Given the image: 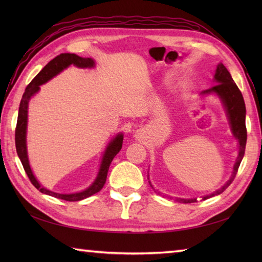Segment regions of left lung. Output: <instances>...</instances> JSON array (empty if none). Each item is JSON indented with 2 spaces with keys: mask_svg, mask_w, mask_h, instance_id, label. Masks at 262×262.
<instances>
[{
  "mask_svg": "<svg viewBox=\"0 0 262 262\" xmlns=\"http://www.w3.org/2000/svg\"><path fill=\"white\" fill-rule=\"evenodd\" d=\"M214 81L216 82V84L214 86L207 89V90L203 91L202 94L215 93L216 96H219L220 99L222 100V102H223L224 108L226 110V115L229 117L233 136H234L238 142V155L236 158V162L234 166H233V172L230 180L227 181L223 187L220 188L219 190L214 191L211 194H208V196H204L203 200L222 193L233 182V180H234V178L236 176V172L238 170V166H240L241 161L244 157V151H246V144H247L246 104H244L242 93L240 90H238L235 82L233 81L230 72L227 71V69L222 63L217 65V69L214 75ZM149 185H151V187L154 189L151 181H149ZM176 200L183 204L197 202L196 198L193 199L176 198Z\"/></svg>",
  "mask_w": 262,
  "mask_h": 262,
  "instance_id": "obj_1",
  "label": "left lung"
}]
</instances>
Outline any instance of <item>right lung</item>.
Returning a JSON list of instances; mask_svg holds the SVG:
<instances>
[{
    "mask_svg": "<svg viewBox=\"0 0 262 262\" xmlns=\"http://www.w3.org/2000/svg\"><path fill=\"white\" fill-rule=\"evenodd\" d=\"M72 64L81 69H86V68L91 69V68H94V65H96L92 58H83V57L77 56L75 54H69V53L60 54L54 59H52L51 62H49L45 68H43L35 76V79L28 84V86L25 90L24 96H22L20 107H19L18 121H16V127H15V147H16V153H18V157L21 161L22 165H24V169L26 171L28 178H29V180L31 181L32 185L35 186L39 191L49 194V196H53L55 198L68 200V202H79V200L85 199L101 190L102 187L104 186L105 180H107V174H108V170H109L111 161L114 160V158L121 149L124 135L118 134L113 141L109 143L108 147L105 148L104 151L103 158L101 161V165H100V169H99V173L92 185L81 192L69 193V194L53 192L40 186V183L37 181V179L31 171L29 160H28L27 143H26L27 122H28V103H29V100L31 99L32 96H35V94L39 91L41 84L53 79L54 76L59 74L60 72L65 70L66 68H69V66Z\"/></svg>",
    "mask_w": 262,
    "mask_h": 262,
    "instance_id": "add662e5",
    "label": "right lung"
}]
</instances>
